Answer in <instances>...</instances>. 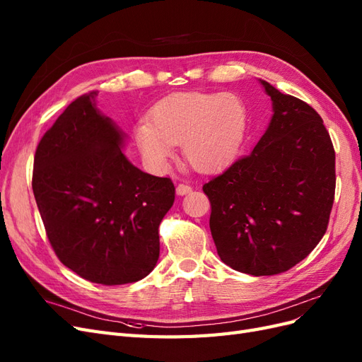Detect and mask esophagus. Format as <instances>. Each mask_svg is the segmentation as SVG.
<instances>
[{"instance_id": "34e87169", "label": "esophagus", "mask_w": 362, "mask_h": 362, "mask_svg": "<svg viewBox=\"0 0 362 362\" xmlns=\"http://www.w3.org/2000/svg\"><path fill=\"white\" fill-rule=\"evenodd\" d=\"M192 189H193L192 185L181 182V184H178V185H177V194H180V196H182V194H187V193H190V192H192Z\"/></svg>"}]
</instances>
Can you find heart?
I'll return each mask as SVG.
<instances>
[{
  "label": "heart",
  "mask_w": 362,
  "mask_h": 362,
  "mask_svg": "<svg viewBox=\"0 0 362 362\" xmlns=\"http://www.w3.org/2000/svg\"><path fill=\"white\" fill-rule=\"evenodd\" d=\"M247 112L233 93L180 92L158 101L149 122L136 128L141 154L152 164L166 163L173 145L199 170H214L235 154L245 137Z\"/></svg>",
  "instance_id": "1"
}]
</instances>
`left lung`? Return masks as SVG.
Returning a JSON list of instances; mask_svg holds the SVG:
<instances>
[{"mask_svg":"<svg viewBox=\"0 0 362 362\" xmlns=\"http://www.w3.org/2000/svg\"><path fill=\"white\" fill-rule=\"evenodd\" d=\"M273 116L250 154L204 184L221 259L254 276L287 272L325 235L335 196V151L311 105L261 81Z\"/></svg>","mask_w":362,"mask_h":362,"instance_id":"8db88e82","label":"left lung"}]
</instances>
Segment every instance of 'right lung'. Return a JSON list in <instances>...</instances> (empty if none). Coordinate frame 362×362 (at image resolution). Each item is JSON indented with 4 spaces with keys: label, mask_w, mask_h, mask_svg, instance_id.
<instances>
[{
    "label": "right lung",
    "mask_w": 362,
    "mask_h": 362,
    "mask_svg": "<svg viewBox=\"0 0 362 362\" xmlns=\"http://www.w3.org/2000/svg\"><path fill=\"white\" fill-rule=\"evenodd\" d=\"M96 96L76 98L43 134L31 185L63 264L86 281L122 286L154 270L175 185L127 160L122 131L96 110Z\"/></svg>",
    "instance_id": "obj_1"
}]
</instances>
